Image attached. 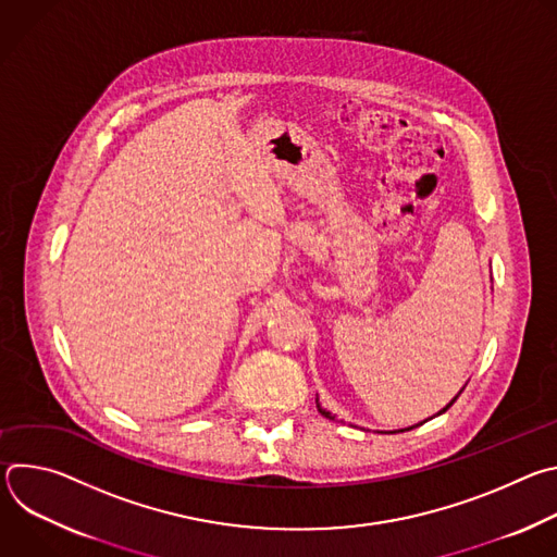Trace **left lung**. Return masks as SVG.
Segmentation results:
<instances>
[{
	"mask_svg": "<svg viewBox=\"0 0 557 557\" xmlns=\"http://www.w3.org/2000/svg\"><path fill=\"white\" fill-rule=\"evenodd\" d=\"M456 399H458V396H454V399H451V401H449V404H447V406H445V408H443V410H441V412H438V414H443V412H447V410H449V408H451V406H454V401H456ZM317 408H320V412H322V414H324V417H326V419H335V417H333V414H331V412H329V410H324V408H322V406H320V404H317ZM423 423H425V421H423ZM419 425H421V423H419ZM419 425H412V428H419ZM412 428H408V430H412ZM408 430H394V432H392V434H396V432H408Z\"/></svg>",
	"mask_w": 557,
	"mask_h": 557,
	"instance_id": "obj_1",
	"label": "left lung"
}]
</instances>
